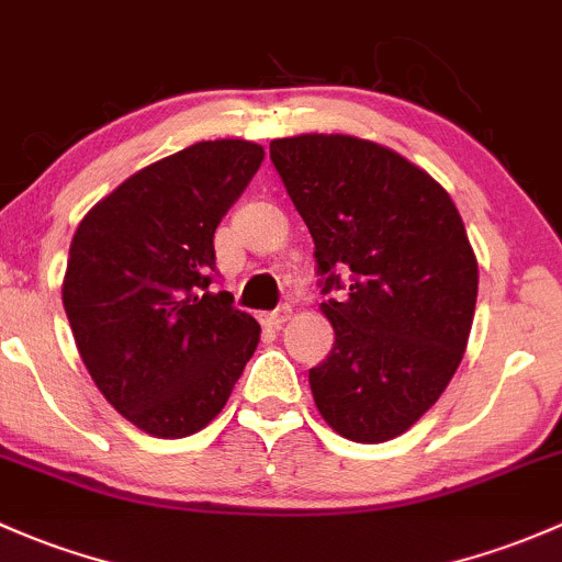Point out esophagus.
Wrapping results in <instances>:
<instances>
[{
    "instance_id": "obj_1",
    "label": "esophagus",
    "mask_w": 562,
    "mask_h": 562,
    "mask_svg": "<svg viewBox=\"0 0 562 562\" xmlns=\"http://www.w3.org/2000/svg\"><path fill=\"white\" fill-rule=\"evenodd\" d=\"M291 315H293L291 306H280V310H274V312H263L261 323L266 328H280L282 323L291 321Z\"/></svg>"
}]
</instances>
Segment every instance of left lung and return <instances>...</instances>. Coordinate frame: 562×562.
Here are the masks:
<instances>
[{
	"label": "left lung",
	"mask_w": 562,
	"mask_h": 562,
	"mask_svg": "<svg viewBox=\"0 0 562 562\" xmlns=\"http://www.w3.org/2000/svg\"><path fill=\"white\" fill-rule=\"evenodd\" d=\"M271 161L315 239L334 326L310 369L317 412L358 445L409 430L463 360L480 266L450 193L409 158L350 134L271 139ZM351 285H340V271Z\"/></svg>",
	"instance_id": "8db88e82"
}]
</instances>
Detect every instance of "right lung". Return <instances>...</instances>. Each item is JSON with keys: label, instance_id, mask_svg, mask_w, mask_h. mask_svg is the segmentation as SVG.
<instances>
[{"label": "right lung", "instance_id": "obj_1", "mask_svg": "<svg viewBox=\"0 0 562 562\" xmlns=\"http://www.w3.org/2000/svg\"><path fill=\"white\" fill-rule=\"evenodd\" d=\"M263 161L247 139L196 142L134 172L86 212L61 299L104 398L156 439L221 415L261 326L212 293L217 223Z\"/></svg>", "mask_w": 562, "mask_h": 562}]
</instances>
